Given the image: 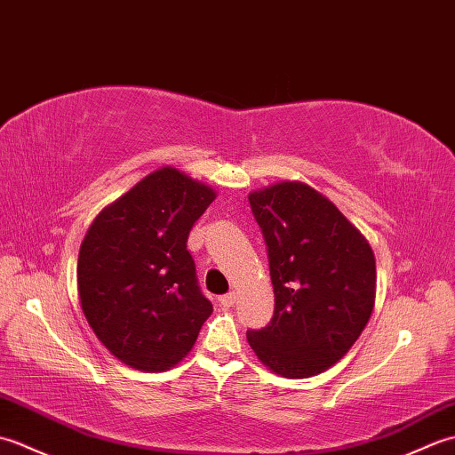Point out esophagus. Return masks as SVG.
<instances>
[{
  "label": "esophagus",
  "mask_w": 455,
  "mask_h": 455,
  "mask_svg": "<svg viewBox=\"0 0 455 455\" xmlns=\"http://www.w3.org/2000/svg\"><path fill=\"white\" fill-rule=\"evenodd\" d=\"M219 303H220L222 307H225V308L235 307V303H236V293H227V295L219 297Z\"/></svg>",
  "instance_id": "34e87169"
}]
</instances>
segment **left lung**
Returning <instances> with one entry per match:
<instances>
[{
  "instance_id": "obj_1",
  "label": "left lung",
  "mask_w": 455,
  "mask_h": 455,
  "mask_svg": "<svg viewBox=\"0 0 455 455\" xmlns=\"http://www.w3.org/2000/svg\"><path fill=\"white\" fill-rule=\"evenodd\" d=\"M267 248L275 308L248 344L277 375L303 379L350 350L375 303V258L334 203L299 181L250 193Z\"/></svg>"
}]
</instances>
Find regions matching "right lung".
Masks as SVG:
<instances>
[{
    "label": "right lung",
    "instance_id": "obj_1",
    "mask_svg": "<svg viewBox=\"0 0 455 455\" xmlns=\"http://www.w3.org/2000/svg\"><path fill=\"white\" fill-rule=\"evenodd\" d=\"M212 199L211 188L162 168L103 209L84 238V315L103 346L134 370L176 365L212 313L188 250L191 228Z\"/></svg>",
    "mask_w": 455,
    "mask_h": 455
}]
</instances>
